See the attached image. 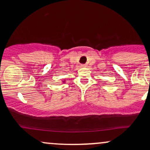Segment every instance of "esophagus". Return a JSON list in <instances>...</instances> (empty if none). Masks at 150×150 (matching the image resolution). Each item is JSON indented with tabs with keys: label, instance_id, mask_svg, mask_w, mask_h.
Listing matches in <instances>:
<instances>
[{
	"label": "esophagus",
	"instance_id": "obj_1",
	"mask_svg": "<svg viewBox=\"0 0 150 150\" xmlns=\"http://www.w3.org/2000/svg\"><path fill=\"white\" fill-rule=\"evenodd\" d=\"M81 67H86L87 65H86V64H81Z\"/></svg>",
	"mask_w": 150,
	"mask_h": 150
}]
</instances>
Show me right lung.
Returning a JSON list of instances; mask_svg holds the SVG:
<instances>
[{"mask_svg":"<svg viewBox=\"0 0 150 150\" xmlns=\"http://www.w3.org/2000/svg\"><path fill=\"white\" fill-rule=\"evenodd\" d=\"M66 82V79H64V80L62 81V83H65Z\"/></svg>","mask_w":150,"mask_h":150,"instance_id":"1","label":"right lung"}]
</instances>
